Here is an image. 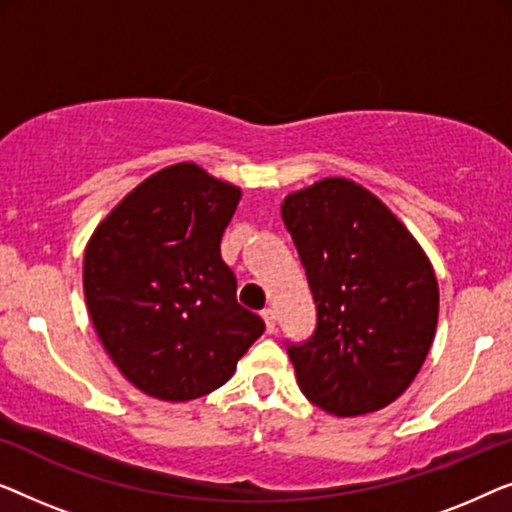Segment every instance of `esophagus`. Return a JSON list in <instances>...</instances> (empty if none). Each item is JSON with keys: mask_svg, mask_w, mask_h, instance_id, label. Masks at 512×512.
<instances>
[{"mask_svg": "<svg viewBox=\"0 0 512 512\" xmlns=\"http://www.w3.org/2000/svg\"><path fill=\"white\" fill-rule=\"evenodd\" d=\"M262 318H264V325H266V331L269 334H273L276 331V311H271V308H266V311H262Z\"/></svg>", "mask_w": 512, "mask_h": 512, "instance_id": "34e87169", "label": "esophagus"}]
</instances>
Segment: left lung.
I'll list each match as a JSON object with an SVG mask.
<instances>
[{
    "mask_svg": "<svg viewBox=\"0 0 512 512\" xmlns=\"http://www.w3.org/2000/svg\"><path fill=\"white\" fill-rule=\"evenodd\" d=\"M280 215L318 308L313 336L287 343L301 392L338 417L390 406L436 334L429 257L376 194L348 178L287 194Z\"/></svg>",
    "mask_w": 512,
    "mask_h": 512,
    "instance_id": "left-lung-1",
    "label": "left lung"
}]
</instances>
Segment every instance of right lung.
Masks as SVG:
<instances>
[{"label":"right lung","mask_w":512,"mask_h":512,"mask_svg":"<svg viewBox=\"0 0 512 512\" xmlns=\"http://www.w3.org/2000/svg\"><path fill=\"white\" fill-rule=\"evenodd\" d=\"M241 190L192 162L136 185L85 248L83 290L99 341L134 387L162 401L218 390L264 334L236 301L220 241Z\"/></svg>","instance_id":"add662e5"}]
</instances>
